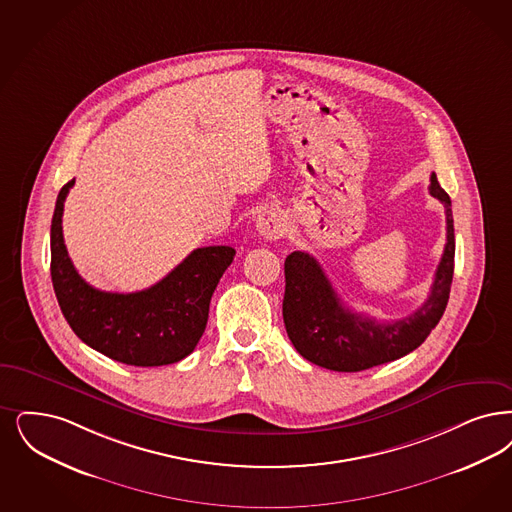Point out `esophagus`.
Returning a JSON list of instances; mask_svg holds the SVG:
<instances>
[{"label": "esophagus", "mask_w": 512, "mask_h": 512, "mask_svg": "<svg viewBox=\"0 0 512 512\" xmlns=\"http://www.w3.org/2000/svg\"><path fill=\"white\" fill-rule=\"evenodd\" d=\"M286 217L280 211L265 209L257 215V232L266 240H278L286 234Z\"/></svg>", "instance_id": "34e87169"}]
</instances>
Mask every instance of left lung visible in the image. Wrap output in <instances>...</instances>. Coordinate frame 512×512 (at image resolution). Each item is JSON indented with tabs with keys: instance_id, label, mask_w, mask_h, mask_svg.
<instances>
[{
	"instance_id": "8db88e82",
	"label": "left lung",
	"mask_w": 512,
	"mask_h": 512,
	"mask_svg": "<svg viewBox=\"0 0 512 512\" xmlns=\"http://www.w3.org/2000/svg\"><path fill=\"white\" fill-rule=\"evenodd\" d=\"M429 190L446 209V247L427 301L400 320L377 322L348 310L312 255H287L282 314L287 337L308 362L333 371H364L406 356L436 328L450 299L455 236L450 196L434 173Z\"/></svg>"
}]
</instances>
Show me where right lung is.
<instances>
[{
	"label": "right lung",
	"mask_w": 512,
	"mask_h": 512,
	"mask_svg": "<svg viewBox=\"0 0 512 512\" xmlns=\"http://www.w3.org/2000/svg\"><path fill=\"white\" fill-rule=\"evenodd\" d=\"M57 196L51 221V280L62 314L87 347L137 368L175 364L204 335L209 301L236 249H194L164 280L135 293H110L89 286L72 265L62 238V211L68 190Z\"/></svg>",
	"instance_id": "right-lung-1"
}]
</instances>
